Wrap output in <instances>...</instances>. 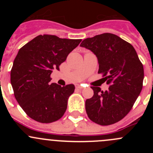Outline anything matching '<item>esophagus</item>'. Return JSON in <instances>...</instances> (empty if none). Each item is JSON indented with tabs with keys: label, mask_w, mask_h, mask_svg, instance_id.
<instances>
[{
	"label": "esophagus",
	"mask_w": 153,
	"mask_h": 153,
	"mask_svg": "<svg viewBox=\"0 0 153 153\" xmlns=\"http://www.w3.org/2000/svg\"><path fill=\"white\" fill-rule=\"evenodd\" d=\"M76 88L78 89H84V86H81V85H78V86H76Z\"/></svg>",
	"instance_id": "1"
}]
</instances>
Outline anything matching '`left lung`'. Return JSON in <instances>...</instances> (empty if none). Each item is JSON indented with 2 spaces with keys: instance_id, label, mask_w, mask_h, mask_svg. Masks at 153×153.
I'll return each instance as SVG.
<instances>
[{
  "instance_id": "8db88e82",
  "label": "left lung",
  "mask_w": 153,
  "mask_h": 153,
  "mask_svg": "<svg viewBox=\"0 0 153 153\" xmlns=\"http://www.w3.org/2000/svg\"><path fill=\"white\" fill-rule=\"evenodd\" d=\"M81 47L92 51L98 58V73H102L108 90L91 86L94 95L85 103L91 121L106 126L124 118L133 106L143 87V67L129 43L118 35L104 33L88 38Z\"/></svg>"
}]
</instances>
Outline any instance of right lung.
<instances>
[{"label": "right lung", "mask_w": 153, "mask_h": 153, "mask_svg": "<svg viewBox=\"0 0 153 153\" xmlns=\"http://www.w3.org/2000/svg\"><path fill=\"white\" fill-rule=\"evenodd\" d=\"M81 41L41 35L18 51L11 70V84L19 105L35 121L52 123L65 113L75 86L50 84V75L54 69L59 70Z\"/></svg>", "instance_id": "right-lung-1"}]
</instances>
